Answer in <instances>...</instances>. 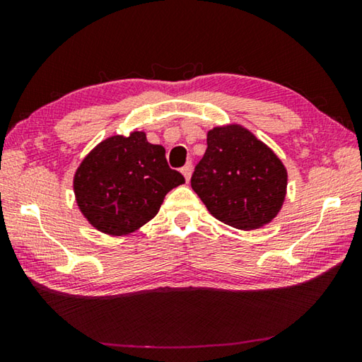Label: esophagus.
Here are the masks:
<instances>
[{
	"label": "esophagus",
	"mask_w": 362,
	"mask_h": 362,
	"mask_svg": "<svg viewBox=\"0 0 362 362\" xmlns=\"http://www.w3.org/2000/svg\"><path fill=\"white\" fill-rule=\"evenodd\" d=\"M192 163H187L185 164V166H183L182 169H180V173H182V175L183 177H185V180L188 182L189 180V177H192Z\"/></svg>",
	"instance_id": "obj_1"
}]
</instances>
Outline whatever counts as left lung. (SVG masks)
I'll return each mask as SVG.
<instances>
[{
    "label": "left lung",
    "instance_id": "8db88e82",
    "mask_svg": "<svg viewBox=\"0 0 362 362\" xmlns=\"http://www.w3.org/2000/svg\"><path fill=\"white\" fill-rule=\"evenodd\" d=\"M192 188L220 222L255 230L283 209L287 169L255 134L231 122L207 131V150L194 169Z\"/></svg>",
    "mask_w": 362,
    "mask_h": 362
}]
</instances>
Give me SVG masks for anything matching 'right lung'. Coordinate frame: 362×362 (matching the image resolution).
<instances>
[{"label": "right lung", "mask_w": 362, "mask_h": 362, "mask_svg": "<svg viewBox=\"0 0 362 362\" xmlns=\"http://www.w3.org/2000/svg\"><path fill=\"white\" fill-rule=\"evenodd\" d=\"M185 183L170 169L163 145L144 131L110 136L97 144L73 175V192L84 218L110 236H124L156 216L164 196Z\"/></svg>", "instance_id": "obj_1"}]
</instances>
